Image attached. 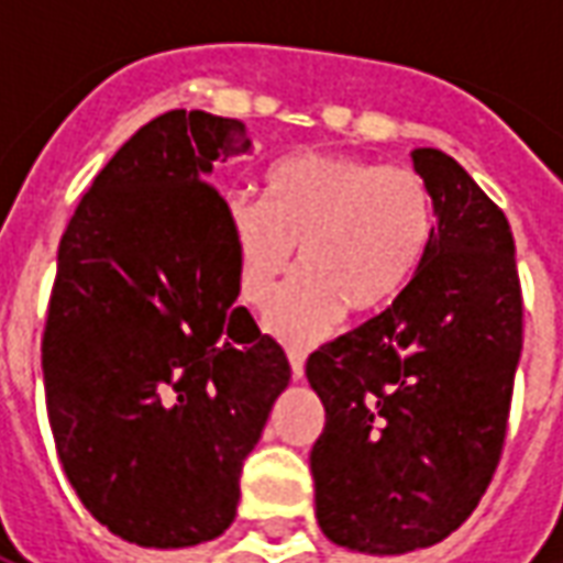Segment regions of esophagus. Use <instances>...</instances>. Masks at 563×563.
<instances>
[{
    "label": "esophagus",
    "instance_id": "1",
    "mask_svg": "<svg viewBox=\"0 0 563 563\" xmlns=\"http://www.w3.org/2000/svg\"><path fill=\"white\" fill-rule=\"evenodd\" d=\"M289 365H292V377H305V353L301 350H289Z\"/></svg>",
    "mask_w": 563,
    "mask_h": 563
}]
</instances>
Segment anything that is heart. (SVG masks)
Listing matches in <instances>:
<instances>
[{"label":"heart","instance_id":"heart-1","mask_svg":"<svg viewBox=\"0 0 563 563\" xmlns=\"http://www.w3.org/2000/svg\"><path fill=\"white\" fill-rule=\"evenodd\" d=\"M437 232L431 186L410 165L343 153H292L265 174V205L232 196L225 234L238 292L268 310V329L292 346L329 338L343 313L389 307L422 268Z\"/></svg>","mask_w":563,"mask_h":563}]
</instances>
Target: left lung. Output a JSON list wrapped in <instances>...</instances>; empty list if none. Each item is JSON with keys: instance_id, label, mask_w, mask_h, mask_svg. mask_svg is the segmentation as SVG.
Returning <instances> with one entry per match:
<instances>
[{"instance_id": "8db88e82", "label": "left lung", "mask_w": 563, "mask_h": 563, "mask_svg": "<svg viewBox=\"0 0 563 563\" xmlns=\"http://www.w3.org/2000/svg\"><path fill=\"white\" fill-rule=\"evenodd\" d=\"M437 232L383 313L307 358L325 407L310 452L331 543L404 555L446 540L495 476L521 355L512 232L443 150H413Z\"/></svg>"}]
</instances>
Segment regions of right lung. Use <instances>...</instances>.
I'll return each mask as SVG.
<instances>
[{"instance_id": "obj_1", "label": "right lung", "mask_w": 563, "mask_h": 563, "mask_svg": "<svg viewBox=\"0 0 563 563\" xmlns=\"http://www.w3.org/2000/svg\"><path fill=\"white\" fill-rule=\"evenodd\" d=\"M250 150L205 111L150 120L68 220L42 338L47 419L68 483L129 543L220 537L289 358L238 307L225 198L208 184Z\"/></svg>"}]
</instances>
